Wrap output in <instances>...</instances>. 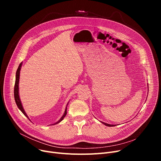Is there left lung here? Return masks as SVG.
Instances as JSON below:
<instances>
[{
    "label": "left lung",
    "instance_id": "obj_1",
    "mask_svg": "<svg viewBox=\"0 0 161 161\" xmlns=\"http://www.w3.org/2000/svg\"><path fill=\"white\" fill-rule=\"evenodd\" d=\"M148 90H149V89H148ZM101 123H103L104 125H106V126H115V125H110V124H108V123H104V122H103V121H101Z\"/></svg>",
    "mask_w": 161,
    "mask_h": 161
}]
</instances>
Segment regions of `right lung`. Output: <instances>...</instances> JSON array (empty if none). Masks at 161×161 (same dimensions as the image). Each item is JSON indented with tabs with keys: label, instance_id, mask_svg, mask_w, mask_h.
<instances>
[{
	"label": "right lung",
	"instance_id": "obj_1",
	"mask_svg": "<svg viewBox=\"0 0 161 161\" xmlns=\"http://www.w3.org/2000/svg\"><path fill=\"white\" fill-rule=\"evenodd\" d=\"M21 66H22V63H21L19 64L18 69V70H17V71H16V74H15V86H14V98H15V103H16L17 106H18V108L21 111V112L29 119V118L28 115H27L26 113H25V110H24L22 104H21V102L20 98H19V74H20V70H21ZM68 104H69V103H68ZM68 104H67V105H68ZM67 105H66V109H65L64 113L63 115L61 117V119H59L58 121H57L56 123H53V124H52V125H54L58 124V123H60V122L64 119V117L66 116V114H67V112H66ZM29 120H30V119H29Z\"/></svg>",
	"mask_w": 161,
	"mask_h": 161
}]
</instances>
